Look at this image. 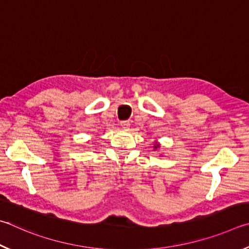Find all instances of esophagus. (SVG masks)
Here are the masks:
<instances>
[{
	"label": "esophagus",
	"instance_id": "esophagus-1",
	"mask_svg": "<svg viewBox=\"0 0 249 249\" xmlns=\"http://www.w3.org/2000/svg\"><path fill=\"white\" fill-rule=\"evenodd\" d=\"M120 125L122 127V129L128 130V129H129V127H130V121H129V120H124V121H121V122H120Z\"/></svg>",
	"mask_w": 249,
	"mask_h": 249
}]
</instances>
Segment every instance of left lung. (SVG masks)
<instances>
[{
	"mask_svg": "<svg viewBox=\"0 0 249 249\" xmlns=\"http://www.w3.org/2000/svg\"><path fill=\"white\" fill-rule=\"evenodd\" d=\"M160 146V144H159V143H155V145H154V149L156 150V149H158V147Z\"/></svg>",
	"mask_w": 249,
	"mask_h": 249,
	"instance_id": "obj_1",
	"label": "left lung"
}]
</instances>
